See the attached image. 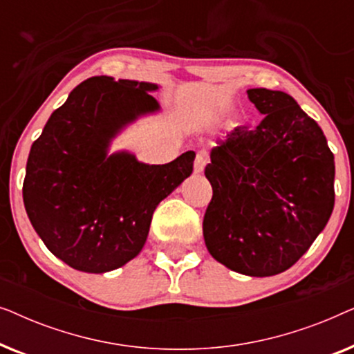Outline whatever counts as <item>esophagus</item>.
<instances>
[{"label": "esophagus", "mask_w": 354, "mask_h": 354, "mask_svg": "<svg viewBox=\"0 0 354 354\" xmlns=\"http://www.w3.org/2000/svg\"><path fill=\"white\" fill-rule=\"evenodd\" d=\"M207 161H209V156H207V153L206 151H198L196 158H195V172L200 174V172L205 171Z\"/></svg>", "instance_id": "obj_1"}]
</instances>
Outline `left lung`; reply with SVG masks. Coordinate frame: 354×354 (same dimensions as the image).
<instances>
[{
  "label": "left lung",
  "mask_w": 354,
  "mask_h": 354,
  "mask_svg": "<svg viewBox=\"0 0 354 354\" xmlns=\"http://www.w3.org/2000/svg\"><path fill=\"white\" fill-rule=\"evenodd\" d=\"M246 93L264 119L254 129L236 127L212 148L203 236L225 268L269 277L292 268L327 225L335 162L321 127L292 96Z\"/></svg>",
  "instance_id": "8db88e82"
}]
</instances>
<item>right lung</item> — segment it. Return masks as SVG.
I'll list each match as a JSON object with an SVG mask.
<instances>
[{
    "label": "right lung",
    "mask_w": 354,
    "mask_h": 354,
    "mask_svg": "<svg viewBox=\"0 0 354 354\" xmlns=\"http://www.w3.org/2000/svg\"><path fill=\"white\" fill-rule=\"evenodd\" d=\"M154 90L148 82L86 79L30 148L22 187L28 219L46 248L82 272H109L133 259L156 206L193 172V151L158 166L127 151L108 156L120 129L159 109Z\"/></svg>",
    "instance_id": "obj_1"
}]
</instances>
